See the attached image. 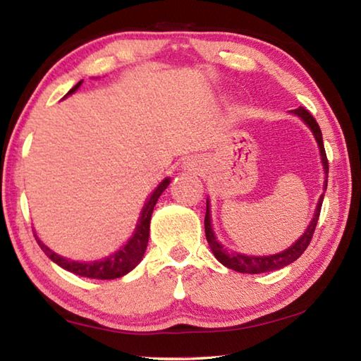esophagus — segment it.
<instances>
[{
  "mask_svg": "<svg viewBox=\"0 0 361 361\" xmlns=\"http://www.w3.org/2000/svg\"><path fill=\"white\" fill-rule=\"evenodd\" d=\"M185 169L188 172H192V173H199L200 170H202V162L197 161V159H188L185 162Z\"/></svg>",
  "mask_w": 361,
  "mask_h": 361,
  "instance_id": "obj_1",
  "label": "esophagus"
}]
</instances>
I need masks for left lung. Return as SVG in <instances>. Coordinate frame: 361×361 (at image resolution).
I'll return each mask as SVG.
<instances>
[{
	"label": "left lung",
	"mask_w": 361,
	"mask_h": 361,
	"mask_svg": "<svg viewBox=\"0 0 361 361\" xmlns=\"http://www.w3.org/2000/svg\"><path fill=\"white\" fill-rule=\"evenodd\" d=\"M291 114L298 116L305 126L309 127L310 132L317 142V146H319L320 151V161L323 166V173H325V181H323V192L320 195L319 202H317L315 212H314V218L310 219V223L305 231L302 232V235L299 239L290 245L288 248H285L283 252L274 253V255H262V256H256V255H245V253H237V252H229L221 242L216 239L215 231H213L212 226V213H210V200L207 197V213H205V237L207 242L212 248V253L215 255V258L221 262L223 266L228 269H232V271L242 272V274H262V272H271V271H279L285 266L291 264L293 261H296L299 256H301L305 248L310 243V239H312L314 231L317 221H319L320 216V210H322V204H323V197H325V191L328 186V161H326V152H325V146H323V138H322V132L320 127L317 124V121L310 116L307 109H304L302 106H299L298 109H291Z\"/></svg>",
	"instance_id": "obj_1"
}]
</instances>
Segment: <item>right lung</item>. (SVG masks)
<instances>
[{
    "instance_id": "1",
    "label": "right lung",
    "mask_w": 361,
    "mask_h": 361,
    "mask_svg": "<svg viewBox=\"0 0 361 361\" xmlns=\"http://www.w3.org/2000/svg\"><path fill=\"white\" fill-rule=\"evenodd\" d=\"M81 84L82 81H79L65 97L75 94L76 90L81 87ZM169 185H170L169 176L166 180L159 183L157 188L151 192L149 197L146 199L143 209L140 212L135 231H133V234L129 237V240L116 250L114 253L105 256V258L94 259V261H75V259L65 258V256H60L59 253L54 252V250L49 248L44 242L39 240V237L36 235L35 232L36 242H38V245L41 247L42 252L47 255L49 259L56 262V264L62 269H65V271L76 274L79 277L97 279V280H113V279L124 277L126 274L133 271V269L140 264V261L143 259V255L146 252V247H148V240H149V223H151L152 210H154L157 199L161 197V194L166 191Z\"/></svg>"
}]
</instances>
